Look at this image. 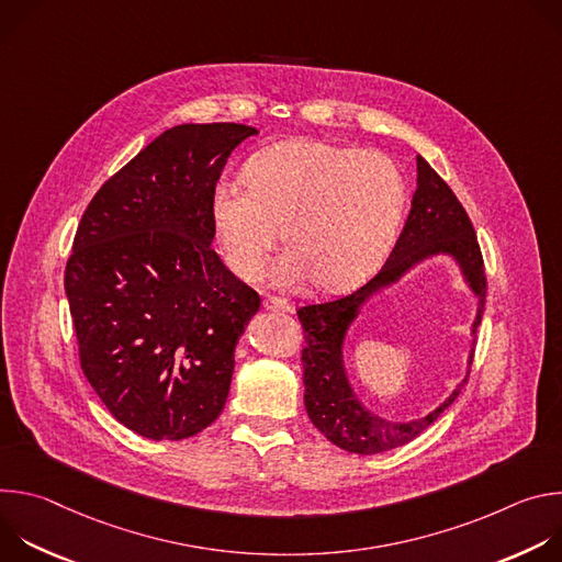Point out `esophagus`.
Instances as JSON below:
<instances>
[{
	"label": "esophagus",
	"mask_w": 562,
	"mask_h": 562,
	"mask_svg": "<svg viewBox=\"0 0 562 562\" xmlns=\"http://www.w3.org/2000/svg\"><path fill=\"white\" fill-rule=\"evenodd\" d=\"M262 306H265L267 311H278V313H289V311H291V304H289L286 300H282V297H267V300L262 302Z\"/></svg>",
	"instance_id": "obj_1"
}]
</instances>
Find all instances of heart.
Segmentation results:
<instances>
[{
	"label": "heart",
	"instance_id": "obj_1",
	"mask_svg": "<svg viewBox=\"0 0 562 562\" xmlns=\"http://www.w3.org/2000/svg\"><path fill=\"white\" fill-rule=\"evenodd\" d=\"M243 182L215 187L209 202L213 239L239 280L260 276L280 228V284L306 278L317 291H349L382 265L405 211L389 157L313 137L258 150Z\"/></svg>",
	"mask_w": 562,
	"mask_h": 562
}]
</instances>
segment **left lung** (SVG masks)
<instances>
[{
	"instance_id": "1",
	"label": "left lung",
	"mask_w": 562,
	"mask_h": 562,
	"mask_svg": "<svg viewBox=\"0 0 562 562\" xmlns=\"http://www.w3.org/2000/svg\"><path fill=\"white\" fill-rule=\"evenodd\" d=\"M416 169L418 178L412 211L380 273L347 297L325 304H311L297 311L306 342L302 349L306 414L319 434H325L327 440L349 453H382L418 438L458 397L469 378V367L473 360L471 342L464 378L451 389V393L436 409L412 420L375 414L362 403L349 380L345 345L356 319L373 297L397 286L407 273L427 260H451L464 286L475 297V317L469 327L471 336H475L480 317H483L487 278L471 220L453 191L429 167L423 155H416Z\"/></svg>"
}]
</instances>
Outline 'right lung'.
I'll return each instance as SVG.
<instances>
[{
	"mask_svg": "<svg viewBox=\"0 0 562 562\" xmlns=\"http://www.w3.org/2000/svg\"><path fill=\"white\" fill-rule=\"evenodd\" d=\"M245 124H180L91 200L64 289L79 360L113 418L184 440L224 409L235 345L260 308L211 249L209 202Z\"/></svg>",
	"mask_w": 562,
	"mask_h": 562,
	"instance_id": "add662e5",
	"label": "right lung"
}]
</instances>
